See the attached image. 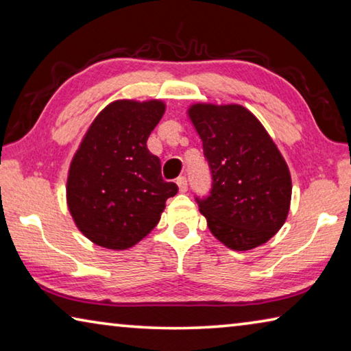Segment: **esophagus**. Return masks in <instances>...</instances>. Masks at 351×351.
Here are the masks:
<instances>
[{
    "mask_svg": "<svg viewBox=\"0 0 351 351\" xmlns=\"http://www.w3.org/2000/svg\"><path fill=\"white\" fill-rule=\"evenodd\" d=\"M176 184H178V189H180L181 193L187 192V180H186V176H180V178H178Z\"/></svg>",
    "mask_w": 351,
    "mask_h": 351,
    "instance_id": "obj_1",
    "label": "esophagus"
}]
</instances>
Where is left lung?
I'll return each mask as SVG.
<instances>
[{
    "instance_id": "1",
    "label": "left lung",
    "mask_w": 351,
    "mask_h": 351,
    "mask_svg": "<svg viewBox=\"0 0 351 351\" xmlns=\"http://www.w3.org/2000/svg\"><path fill=\"white\" fill-rule=\"evenodd\" d=\"M187 116L212 171V192L199 201L207 228L232 251L265 245L287 221L293 193L276 142L239 104H192Z\"/></svg>"
}]
</instances>
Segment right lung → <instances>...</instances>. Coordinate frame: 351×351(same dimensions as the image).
<instances>
[{
	"label": "right lung",
	"mask_w": 351,
	"mask_h": 351,
	"mask_svg": "<svg viewBox=\"0 0 351 351\" xmlns=\"http://www.w3.org/2000/svg\"><path fill=\"white\" fill-rule=\"evenodd\" d=\"M165 112L159 99H119L105 106L74 153L66 204L94 245L125 251L156 228L176 184L165 182L147 139Z\"/></svg>",
	"instance_id": "add662e5"
}]
</instances>
